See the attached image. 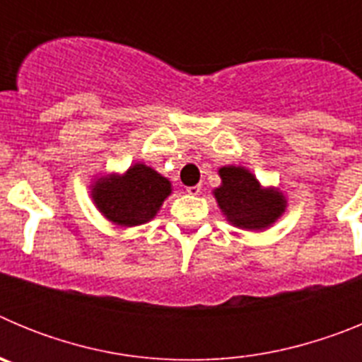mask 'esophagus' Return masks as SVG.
Segmentation results:
<instances>
[{"mask_svg":"<svg viewBox=\"0 0 362 362\" xmlns=\"http://www.w3.org/2000/svg\"><path fill=\"white\" fill-rule=\"evenodd\" d=\"M187 192L190 194V196H197L201 192V185H196V187H188Z\"/></svg>","mask_w":362,"mask_h":362,"instance_id":"esophagus-1","label":"esophagus"}]
</instances>
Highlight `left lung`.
I'll list each match as a JSON object with an SVG mask.
<instances>
[{"label":"left lung","mask_w":362,"mask_h":362,"mask_svg":"<svg viewBox=\"0 0 362 362\" xmlns=\"http://www.w3.org/2000/svg\"><path fill=\"white\" fill-rule=\"evenodd\" d=\"M221 185L212 194L230 225L250 232H263L281 219L288 199L283 190L264 187L246 166L226 165L219 170Z\"/></svg>","instance_id":"obj_1"}]
</instances>
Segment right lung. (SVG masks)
<instances>
[{
  "label": "right lung",
  "mask_w": 362,
  "mask_h": 362,
  "mask_svg": "<svg viewBox=\"0 0 362 362\" xmlns=\"http://www.w3.org/2000/svg\"><path fill=\"white\" fill-rule=\"evenodd\" d=\"M170 194L172 183L168 177L141 161L130 165L124 172L94 175L90 183L95 209L112 225L121 228L152 221Z\"/></svg>",
  "instance_id": "right-lung-1"
}]
</instances>
